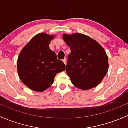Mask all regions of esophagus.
I'll return each mask as SVG.
<instances>
[{"label": "esophagus", "mask_w": 128, "mask_h": 128, "mask_svg": "<svg viewBox=\"0 0 128 128\" xmlns=\"http://www.w3.org/2000/svg\"><path fill=\"white\" fill-rule=\"evenodd\" d=\"M62 61L64 62V64H67V59H66V58H65V59H63Z\"/></svg>", "instance_id": "1"}]
</instances>
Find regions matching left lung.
Instances as JSON below:
<instances>
[{
  "label": "left lung",
  "mask_w": 128,
  "mask_h": 128,
  "mask_svg": "<svg viewBox=\"0 0 128 128\" xmlns=\"http://www.w3.org/2000/svg\"><path fill=\"white\" fill-rule=\"evenodd\" d=\"M70 49L66 70L74 86L82 90L96 87L108 70V56L102 46L86 34H64Z\"/></svg>",
  "instance_id": "8db88e82"
}]
</instances>
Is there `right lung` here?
<instances>
[{
  "label": "right lung",
  "mask_w": 128,
  "mask_h": 128,
  "mask_svg": "<svg viewBox=\"0 0 128 128\" xmlns=\"http://www.w3.org/2000/svg\"><path fill=\"white\" fill-rule=\"evenodd\" d=\"M54 35L41 33L34 36L22 49L17 60V71L22 82L31 90L43 92L54 81L66 66L57 59L49 45Z\"/></svg>",
  "instance_id": "1"
}]
</instances>
